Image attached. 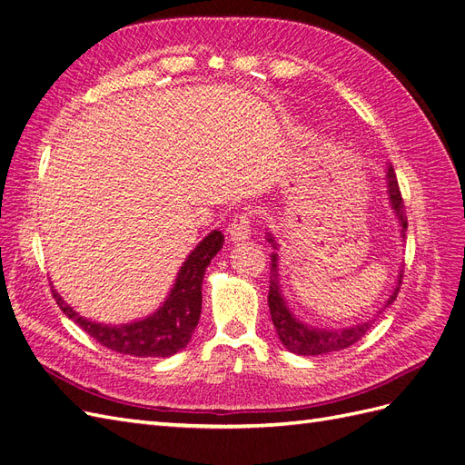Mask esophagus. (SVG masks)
Segmentation results:
<instances>
[{"label": "esophagus", "instance_id": "34e87169", "mask_svg": "<svg viewBox=\"0 0 465 465\" xmlns=\"http://www.w3.org/2000/svg\"><path fill=\"white\" fill-rule=\"evenodd\" d=\"M250 234H252L250 215L244 213V211H242V213H236L232 223H231V227H229L231 241L232 242H244V241H248Z\"/></svg>", "mask_w": 465, "mask_h": 465}]
</instances>
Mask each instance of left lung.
Returning a JSON list of instances; mask_svg holds the SVG:
<instances>
[{"label": "left lung", "mask_w": 465, "mask_h": 465, "mask_svg": "<svg viewBox=\"0 0 465 465\" xmlns=\"http://www.w3.org/2000/svg\"><path fill=\"white\" fill-rule=\"evenodd\" d=\"M388 195H390V203L393 213H396L400 227H401V236L405 238V231H407V217H405V205H403V198L401 192L398 186V178L393 168L388 166ZM267 242H272L273 248H277V242L273 241L272 234H267ZM279 258L277 254H272V281H270V294H267V304H270V314L273 320L275 331L279 335L281 343H283L291 353L297 355H306V357H314V355H323V353H331V351H341L349 345L357 343L361 337L369 331V328L372 326L374 320L362 322L359 326H351V328H340V330H326V328H312L308 323H302L299 318H294L292 312L289 311V306L281 294V287H279V270L277 263ZM401 273L398 279V287L393 289V292L390 294V299L386 301L384 306H390L393 301H396L398 292H400V285H401ZM380 314V312H378Z\"/></svg>", "instance_id": "obj_1"}]
</instances>
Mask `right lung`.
<instances>
[{
	"mask_svg": "<svg viewBox=\"0 0 465 465\" xmlns=\"http://www.w3.org/2000/svg\"><path fill=\"white\" fill-rule=\"evenodd\" d=\"M223 242L224 236L221 231H211L182 263L174 287L159 311L132 323L112 326V323L91 322L64 302L58 292L52 291V294L69 320H74L93 340L116 353L132 357H171L188 345L198 326L205 267L217 256Z\"/></svg>",
	"mask_w": 465,
	"mask_h": 465,
	"instance_id": "obj_1",
	"label": "right lung"
}]
</instances>
